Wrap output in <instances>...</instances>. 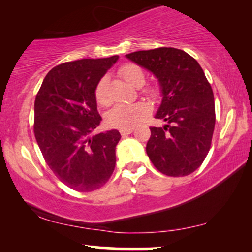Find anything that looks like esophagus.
<instances>
[{
    "label": "esophagus",
    "mask_w": 252,
    "mask_h": 252,
    "mask_svg": "<svg viewBox=\"0 0 252 252\" xmlns=\"http://www.w3.org/2000/svg\"><path fill=\"white\" fill-rule=\"evenodd\" d=\"M133 131V128H124V129H121L120 132L122 136H126V135H130V133H132Z\"/></svg>",
    "instance_id": "obj_1"
}]
</instances>
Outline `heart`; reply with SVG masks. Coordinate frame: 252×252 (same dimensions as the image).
Returning a JSON list of instances; mask_svg holds the SVG:
<instances>
[{
	"label": "heart",
	"mask_w": 252,
	"mask_h": 252,
	"mask_svg": "<svg viewBox=\"0 0 252 252\" xmlns=\"http://www.w3.org/2000/svg\"><path fill=\"white\" fill-rule=\"evenodd\" d=\"M119 75L136 87L143 86L146 80L144 70L138 64L131 62L124 63L123 65H121ZM107 85H108V77L103 76L96 83L94 89L95 100L101 106H106L109 103ZM143 92L152 99H158L160 96V90L157 86H147L143 90ZM149 110L150 108L147 103L142 101L133 103H117L106 114V123L113 128H132L147 115Z\"/></svg>",
	"instance_id": "b5f03b06"
}]
</instances>
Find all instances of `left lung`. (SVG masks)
Listing matches in <instances>:
<instances>
[{
    "instance_id": "obj_1",
    "label": "left lung",
    "mask_w": 252,
    "mask_h": 252,
    "mask_svg": "<svg viewBox=\"0 0 252 252\" xmlns=\"http://www.w3.org/2000/svg\"><path fill=\"white\" fill-rule=\"evenodd\" d=\"M126 58L152 71L162 90L156 119L167 124L150 128V160L167 176L193 173L209 153L216 126L213 91L202 66L184 50L172 47L139 50Z\"/></svg>"
}]
</instances>
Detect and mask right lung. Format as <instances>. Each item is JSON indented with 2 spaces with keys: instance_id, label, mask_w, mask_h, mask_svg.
<instances>
[{
  "instance_id": "1",
  "label": "right lung",
  "mask_w": 252,
  "mask_h": 252,
  "mask_svg": "<svg viewBox=\"0 0 252 252\" xmlns=\"http://www.w3.org/2000/svg\"><path fill=\"white\" fill-rule=\"evenodd\" d=\"M119 56L83 59L47 73L34 101V136L55 176L80 192L102 187L115 168L117 130L91 136L100 124L94 89Z\"/></svg>"
}]
</instances>
